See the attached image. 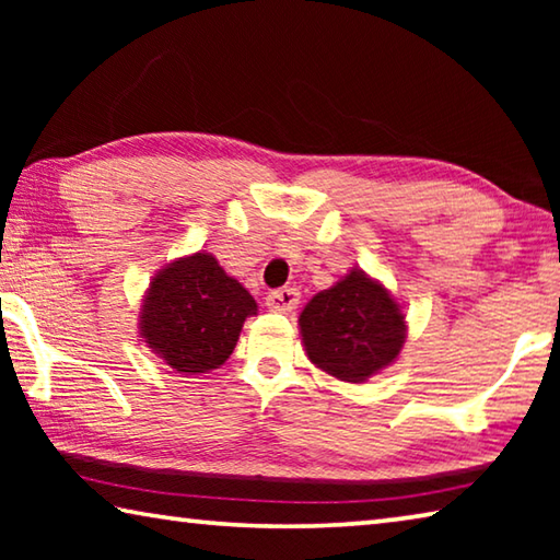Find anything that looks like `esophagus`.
<instances>
[{"label": "esophagus", "mask_w": 560, "mask_h": 560, "mask_svg": "<svg viewBox=\"0 0 560 560\" xmlns=\"http://www.w3.org/2000/svg\"><path fill=\"white\" fill-rule=\"evenodd\" d=\"M267 306L269 311H277V314H287V311H293L299 306V291L291 287L271 291L267 296Z\"/></svg>", "instance_id": "1"}]
</instances>
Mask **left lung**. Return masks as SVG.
Segmentation results:
<instances>
[{"mask_svg": "<svg viewBox=\"0 0 560 560\" xmlns=\"http://www.w3.org/2000/svg\"><path fill=\"white\" fill-rule=\"evenodd\" d=\"M311 363L346 383H363L390 365L405 343V316L383 283L350 271L316 293L299 318Z\"/></svg>", "mask_w": 560, "mask_h": 560, "instance_id": "1", "label": "left lung"}]
</instances>
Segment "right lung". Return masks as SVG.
Instances as JSON below:
<instances>
[{
	"mask_svg": "<svg viewBox=\"0 0 560 560\" xmlns=\"http://www.w3.org/2000/svg\"><path fill=\"white\" fill-rule=\"evenodd\" d=\"M257 301L212 254L173 261L150 283L140 336L177 373H207L232 355Z\"/></svg>",
	"mask_w": 560,
	"mask_h": 560,
	"instance_id": "obj_1",
	"label": "right lung"
}]
</instances>
